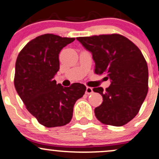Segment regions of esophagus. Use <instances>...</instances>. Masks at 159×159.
<instances>
[{
	"label": "esophagus",
	"instance_id": "34e87169",
	"mask_svg": "<svg viewBox=\"0 0 159 159\" xmlns=\"http://www.w3.org/2000/svg\"><path fill=\"white\" fill-rule=\"evenodd\" d=\"M93 88L89 87V86H87V87H86V94L89 95V94L93 93Z\"/></svg>",
	"mask_w": 159,
	"mask_h": 159
}]
</instances>
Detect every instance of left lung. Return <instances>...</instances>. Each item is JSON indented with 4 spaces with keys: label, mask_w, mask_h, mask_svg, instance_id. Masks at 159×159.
<instances>
[{
    "label": "left lung",
    "mask_w": 159,
    "mask_h": 159,
    "mask_svg": "<svg viewBox=\"0 0 159 159\" xmlns=\"http://www.w3.org/2000/svg\"><path fill=\"white\" fill-rule=\"evenodd\" d=\"M76 39L92 53L95 73H104L111 80L105 91L102 87L93 89L103 97L94 110L96 117L104 125H126L138 114L148 89V69L141 50L118 34Z\"/></svg>",
    "instance_id": "obj_1"
}]
</instances>
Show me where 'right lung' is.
I'll return each instance as SVG.
<instances>
[{
	"label": "right lung",
	"mask_w": 159,
	"mask_h": 159,
	"mask_svg": "<svg viewBox=\"0 0 159 159\" xmlns=\"http://www.w3.org/2000/svg\"><path fill=\"white\" fill-rule=\"evenodd\" d=\"M74 40L42 34L30 41L17 58L14 80L17 93L27 110L47 128L70 123L75 103L86 91L81 83L63 87L53 80L59 70V52Z\"/></svg>",
	"instance_id": "1"
}]
</instances>
